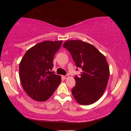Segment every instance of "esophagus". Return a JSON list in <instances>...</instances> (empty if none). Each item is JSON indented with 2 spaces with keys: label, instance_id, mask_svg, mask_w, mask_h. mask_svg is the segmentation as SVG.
Returning <instances> with one entry per match:
<instances>
[{
  "label": "esophagus",
  "instance_id": "obj_1",
  "mask_svg": "<svg viewBox=\"0 0 131 131\" xmlns=\"http://www.w3.org/2000/svg\"><path fill=\"white\" fill-rule=\"evenodd\" d=\"M63 77H64V79H67L69 77V75L66 74V75H65V76H64Z\"/></svg>",
  "mask_w": 131,
  "mask_h": 131
}]
</instances>
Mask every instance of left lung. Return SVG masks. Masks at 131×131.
<instances>
[{"instance_id":"left-lung-1","label":"left lung","mask_w":131,"mask_h":131,"mask_svg":"<svg viewBox=\"0 0 131 131\" xmlns=\"http://www.w3.org/2000/svg\"><path fill=\"white\" fill-rule=\"evenodd\" d=\"M63 47L70 52L77 69L81 68L80 77L76 75L73 96L79 103L89 105L103 95L109 77V67L104 55L92 44L79 40H68Z\"/></svg>"}]
</instances>
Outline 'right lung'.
<instances>
[{"mask_svg": "<svg viewBox=\"0 0 131 131\" xmlns=\"http://www.w3.org/2000/svg\"><path fill=\"white\" fill-rule=\"evenodd\" d=\"M62 41H44L31 47L19 63L22 85L31 98L43 102L50 97L61 81L59 75L51 72L55 54Z\"/></svg>", "mask_w": 131, "mask_h": 131, "instance_id": "right-lung-1", "label": "right lung"}]
</instances>
